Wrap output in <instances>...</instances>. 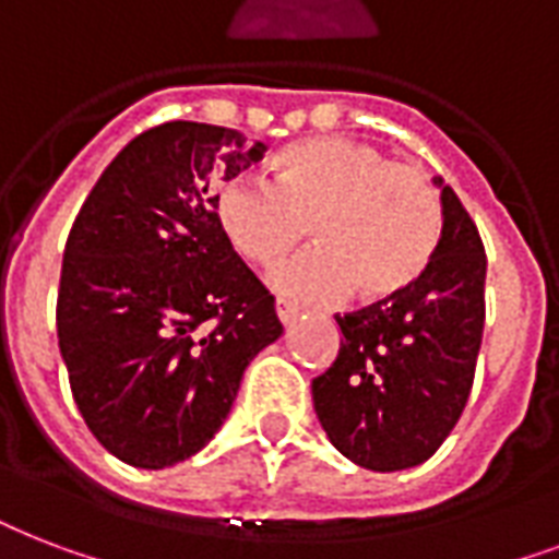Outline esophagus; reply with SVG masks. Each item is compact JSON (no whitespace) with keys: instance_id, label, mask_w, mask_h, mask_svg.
<instances>
[{"instance_id":"1","label":"esophagus","mask_w":559,"mask_h":559,"mask_svg":"<svg viewBox=\"0 0 559 559\" xmlns=\"http://www.w3.org/2000/svg\"><path fill=\"white\" fill-rule=\"evenodd\" d=\"M275 313H278V319H281V322H284V325H289V322L296 319L298 310L293 308L289 301H284V298H278V301H275Z\"/></svg>"}]
</instances>
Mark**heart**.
Segmentation results:
<instances>
[{"mask_svg":"<svg viewBox=\"0 0 559 559\" xmlns=\"http://www.w3.org/2000/svg\"><path fill=\"white\" fill-rule=\"evenodd\" d=\"M231 249L270 266L296 242L313 249L275 266L272 289L293 301H390L421 278L442 237V199L416 166L372 143L313 138L275 157V181L240 176L213 199Z\"/></svg>","mask_w":559,"mask_h":559,"instance_id":"heart-1","label":"heart"}]
</instances>
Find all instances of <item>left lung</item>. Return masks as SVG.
I'll list each match as a JSON object with an SVG mask.
<instances>
[{"label":"left lung","mask_w":559,"mask_h":559,"mask_svg":"<svg viewBox=\"0 0 559 559\" xmlns=\"http://www.w3.org/2000/svg\"><path fill=\"white\" fill-rule=\"evenodd\" d=\"M442 237L402 296L336 317V360L313 378V411L343 457L402 472L431 457L457 425L484 336L487 254L457 193L433 178Z\"/></svg>","instance_id":"left-lung-1"}]
</instances>
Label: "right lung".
Wrapping results in <instances>:
<instances>
[{
    "label": "right lung",
    "mask_w": 559,
    "mask_h": 559,
    "mask_svg": "<svg viewBox=\"0 0 559 559\" xmlns=\"http://www.w3.org/2000/svg\"><path fill=\"white\" fill-rule=\"evenodd\" d=\"M263 152L234 128H148L110 160L72 223L58 346L87 428L128 466L166 468L202 451L246 366L284 331L211 193Z\"/></svg>",
    "instance_id": "add662e5"
}]
</instances>
